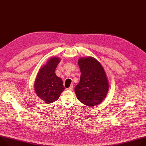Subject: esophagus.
<instances>
[{
    "label": "esophagus",
    "instance_id": "34e87169",
    "mask_svg": "<svg viewBox=\"0 0 146 146\" xmlns=\"http://www.w3.org/2000/svg\"><path fill=\"white\" fill-rule=\"evenodd\" d=\"M73 89V85H70V86L68 88V90H70V91H72Z\"/></svg>",
    "mask_w": 146,
    "mask_h": 146
}]
</instances>
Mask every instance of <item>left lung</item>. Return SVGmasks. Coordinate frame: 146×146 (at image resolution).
I'll use <instances>...</instances> for the list:
<instances>
[{
	"mask_svg": "<svg viewBox=\"0 0 146 146\" xmlns=\"http://www.w3.org/2000/svg\"><path fill=\"white\" fill-rule=\"evenodd\" d=\"M78 64L82 73L74 91L79 101L92 107L101 103L107 96L109 82L101 64L94 58H80Z\"/></svg>",
	"mask_w": 146,
	"mask_h": 146,
	"instance_id": "8db88e82",
	"label": "left lung"
}]
</instances>
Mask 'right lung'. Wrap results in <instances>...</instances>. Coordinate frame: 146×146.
<instances>
[{
	"label": "right lung",
	"instance_id": "add662e5",
	"mask_svg": "<svg viewBox=\"0 0 146 146\" xmlns=\"http://www.w3.org/2000/svg\"><path fill=\"white\" fill-rule=\"evenodd\" d=\"M60 62L58 57L50 58L39 69L34 83L36 96L46 104L58 100L64 90L63 81L55 73L57 65Z\"/></svg>",
	"mask_w": 146,
	"mask_h": 146
}]
</instances>
